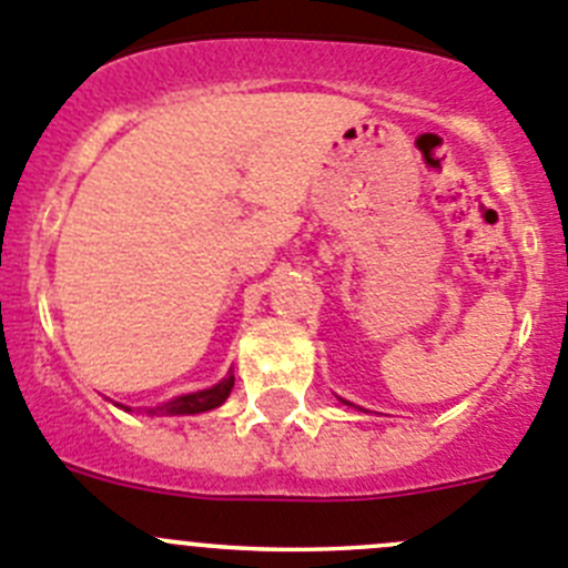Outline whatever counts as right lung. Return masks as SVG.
Returning a JSON list of instances; mask_svg holds the SVG:
<instances>
[{"label": "right lung", "instance_id": "1", "mask_svg": "<svg viewBox=\"0 0 568 568\" xmlns=\"http://www.w3.org/2000/svg\"><path fill=\"white\" fill-rule=\"evenodd\" d=\"M232 386H235V375H226L221 384L193 392V395H182L176 400H168V404L156 406V409H148V415H199V412H210L224 404Z\"/></svg>", "mask_w": 568, "mask_h": 568}]
</instances>
